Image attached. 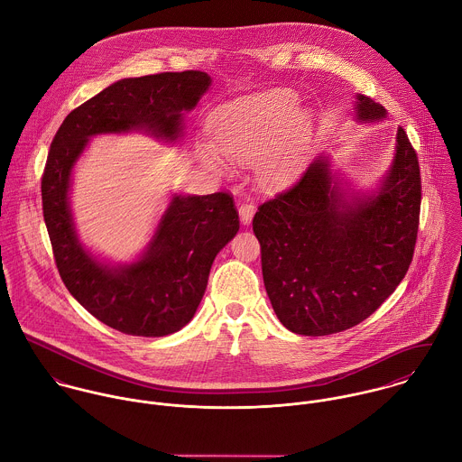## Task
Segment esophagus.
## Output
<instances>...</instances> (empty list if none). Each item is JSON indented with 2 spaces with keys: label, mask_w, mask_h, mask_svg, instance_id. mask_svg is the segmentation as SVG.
Returning a JSON list of instances; mask_svg holds the SVG:
<instances>
[{
  "label": "esophagus",
  "mask_w": 462,
  "mask_h": 462,
  "mask_svg": "<svg viewBox=\"0 0 462 462\" xmlns=\"http://www.w3.org/2000/svg\"><path fill=\"white\" fill-rule=\"evenodd\" d=\"M254 214H255V205H254L250 199H246L245 203H241V207H239V217H241V223H243V225H250Z\"/></svg>",
  "instance_id": "esophagus-1"
}]
</instances>
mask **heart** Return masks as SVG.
<instances>
[{"instance_id":"heart-1","label":"heart","mask_w":462,"mask_h":462,"mask_svg":"<svg viewBox=\"0 0 462 462\" xmlns=\"http://www.w3.org/2000/svg\"><path fill=\"white\" fill-rule=\"evenodd\" d=\"M294 105V96L285 91L254 94L225 103L210 116L208 132L214 150H203L201 161L210 170L225 173L228 164L221 154L239 164L254 162L263 155L259 171L264 180L278 184L298 177L305 164L303 134L292 132L271 145Z\"/></svg>"}]
</instances>
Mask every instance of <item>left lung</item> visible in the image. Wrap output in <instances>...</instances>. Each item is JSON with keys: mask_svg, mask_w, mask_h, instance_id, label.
<instances>
[{"mask_svg": "<svg viewBox=\"0 0 462 462\" xmlns=\"http://www.w3.org/2000/svg\"><path fill=\"white\" fill-rule=\"evenodd\" d=\"M356 117L376 123L387 110L357 94ZM420 205V164L402 126L393 164L371 192L356 190L325 155L310 162L254 217L263 278L280 323L316 337L365 321L411 266Z\"/></svg>", "mask_w": 462, "mask_h": 462, "instance_id": "left-lung-1", "label": "left lung"}]
</instances>
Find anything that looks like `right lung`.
I'll return each mask as SVG.
<instances>
[{"label":"right lung","instance_id":"obj_1","mask_svg":"<svg viewBox=\"0 0 462 462\" xmlns=\"http://www.w3.org/2000/svg\"><path fill=\"white\" fill-rule=\"evenodd\" d=\"M210 82L203 71L123 79L69 112L53 137L41 190L59 273L84 309L123 334L164 337L184 328L216 255L239 230V216L226 192L175 194L144 252L134 263L108 264L79 239L69 207L73 168L99 134L144 132L177 143L184 112Z\"/></svg>","mask_w":462,"mask_h":462}]
</instances>
